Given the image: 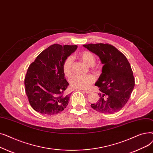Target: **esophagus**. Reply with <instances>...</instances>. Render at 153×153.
<instances>
[{
    "label": "esophagus",
    "instance_id": "obj_1",
    "mask_svg": "<svg viewBox=\"0 0 153 153\" xmlns=\"http://www.w3.org/2000/svg\"><path fill=\"white\" fill-rule=\"evenodd\" d=\"M82 91L86 94H91V91H88V90H82Z\"/></svg>",
    "mask_w": 153,
    "mask_h": 153
}]
</instances>
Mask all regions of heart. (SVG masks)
<instances>
[{
    "label": "heart",
    "instance_id": "b5f03b06",
    "mask_svg": "<svg viewBox=\"0 0 153 153\" xmlns=\"http://www.w3.org/2000/svg\"><path fill=\"white\" fill-rule=\"evenodd\" d=\"M78 57L83 61L87 65L92 66L95 62V56L89 51H83L78 54ZM64 76L69 77L72 74V59L71 57H68L64 61L62 66ZM95 77L91 74L86 76H75L70 79V84L75 89H86L94 82Z\"/></svg>",
    "mask_w": 153,
    "mask_h": 153
}]
</instances>
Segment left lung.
Segmentation results:
<instances>
[{"instance_id": "obj_1", "label": "left lung", "mask_w": 153, "mask_h": 153, "mask_svg": "<svg viewBox=\"0 0 153 153\" xmlns=\"http://www.w3.org/2000/svg\"><path fill=\"white\" fill-rule=\"evenodd\" d=\"M84 47L100 58L102 72L95 85L101 92L99 100L91 107L100 113L113 114L124 106L134 87V78L126 56L109 44L84 45Z\"/></svg>"}]
</instances>
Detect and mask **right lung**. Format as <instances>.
Listing matches in <instances>:
<instances>
[{
  "label": "right lung",
  "instance_id": "obj_1",
  "mask_svg": "<svg viewBox=\"0 0 153 153\" xmlns=\"http://www.w3.org/2000/svg\"><path fill=\"white\" fill-rule=\"evenodd\" d=\"M77 48V45L54 44L43 51L30 65L24 82L29 103L35 111L53 115L67 107L70 95H65L64 91L69 83L62 66Z\"/></svg>",
  "mask_w": 153,
  "mask_h": 153
}]
</instances>
